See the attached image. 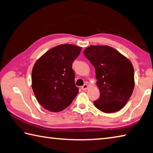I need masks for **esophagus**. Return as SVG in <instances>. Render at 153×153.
<instances>
[{
	"mask_svg": "<svg viewBox=\"0 0 153 153\" xmlns=\"http://www.w3.org/2000/svg\"><path fill=\"white\" fill-rule=\"evenodd\" d=\"M88 85L87 84H85L84 85L81 86V89L82 91H86L88 89Z\"/></svg>",
	"mask_w": 153,
	"mask_h": 153,
	"instance_id": "1",
	"label": "esophagus"
}]
</instances>
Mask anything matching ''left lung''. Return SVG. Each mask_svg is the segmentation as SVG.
Instances as JSON below:
<instances>
[{
  "label": "left lung",
  "mask_w": 153,
  "mask_h": 153,
  "mask_svg": "<svg viewBox=\"0 0 153 153\" xmlns=\"http://www.w3.org/2000/svg\"><path fill=\"white\" fill-rule=\"evenodd\" d=\"M84 54L95 68L100 97L94 106L106 113L123 108L134 87V68L131 62L108 46H90Z\"/></svg>",
  "instance_id": "left-lung-1"
}]
</instances>
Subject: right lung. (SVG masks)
<instances>
[{
  "label": "right lung",
  "instance_id": "obj_1",
  "mask_svg": "<svg viewBox=\"0 0 153 153\" xmlns=\"http://www.w3.org/2000/svg\"><path fill=\"white\" fill-rule=\"evenodd\" d=\"M80 51L81 47L75 45H60L36 61L32 71V87L36 100L47 110H64L79 93L72 65Z\"/></svg>",
  "mask_w": 153,
  "mask_h": 153
}]
</instances>
